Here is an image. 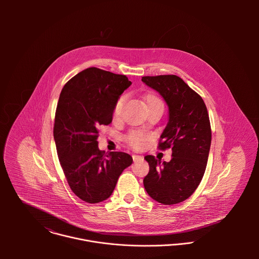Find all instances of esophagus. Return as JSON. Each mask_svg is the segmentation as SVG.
I'll return each instance as SVG.
<instances>
[{
    "label": "esophagus",
    "instance_id": "34e87169",
    "mask_svg": "<svg viewBox=\"0 0 259 259\" xmlns=\"http://www.w3.org/2000/svg\"><path fill=\"white\" fill-rule=\"evenodd\" d=\"M140 158H142V156H140V155H133V159H134V161H137L138 159H140Z\"/></svg>",
    "mask_w": 259,
    "mask_h": 259
}]
</instances>
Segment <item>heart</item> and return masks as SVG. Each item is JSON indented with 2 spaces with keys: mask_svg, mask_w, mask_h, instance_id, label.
<instances>
[{
  "mask_svg": "<svg viewBox=\"0 0 259 259\" xmlns=\"http://www.w3.org/2000/svg\"><path fill=\"white\" fill-rule=\"evenodd\" d=\"M124 102H125V97L124 96L119 97L118 100L116 101V103L114 105V108H113V112H112V116H113L114 119H116L120 115V112L122 111V107L124 105ZM145 105H146L147 110L150 109V108H154V107L163 108L162 101L157 96H155L154 94H148L145 97ZM148 139V135L145 134L144 132H141V131H132L125 137L126 143L131 147L135 148H144Z\"/></svg>",
  "mask_w": 259,
  "mask_h": 259,
  "instance_id": "b5f03b06",
  "label": "heart"
}]
</instances>
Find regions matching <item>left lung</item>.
<instances>
[{
    "label": "left lung",
    "instance_id": "obj_1",
    "mask_svg": "<svg viewBox=\"0 0 259 259\" xmlns=\"http://www.w3.org/2000/svg\"><path fill=\"white\" fill-rule=\"evenodd\" d=\"M168 107V121L158 148H171L170 161L145 156L149 164L144 185L148 195L159 203L171 205L187 199L197 188L208 159L211 128L202 98L183 78L175 74L143 76Z\"/></svg>",
    "mask_w": 259,
    "mask_h": 259
}]
</instances>
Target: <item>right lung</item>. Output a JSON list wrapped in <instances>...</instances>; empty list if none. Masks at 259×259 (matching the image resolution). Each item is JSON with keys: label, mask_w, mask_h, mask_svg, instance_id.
<instances>
[{"label": "right lung", "mask_w": 259, "mask_h": 259, "mask_svg": "<svg viewBox=\"0 0 259 259\" xmlns=\"http://www.w3.org/2000/svg\"><path fill=\"white\" fill-rule=\"evenodd\" d=\"M132 84L123 74L89 68L63 88L57 106L54 139L64 174L81 200L98 203L109 198L133 157L121 151L99 149V127L112 120L119 96Z\"/></svg>", "instance_id": "obj_1"}]
</instances>
